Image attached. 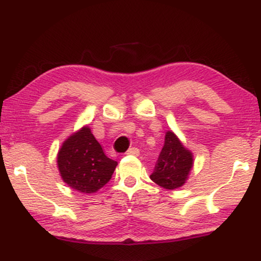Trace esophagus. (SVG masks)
<instances>
[{"instance_id": "obj_1", "label": "esophagus", "mask_w": 261, "mask_h": 261, "mask_svg": "<svg viewBox=\"0 0 261 261\" xmlns=\"http://www.w3.org/2000/svg\"><path fill=\"white\" fill-rule=\"evenodd\" d=\"M126 154H133V155H139L140 154V149L137 147H133L130 148L128 151L126 152Z\"/></svg>"}]
</instances>
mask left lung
I'll use <instances>...</instances> for the list:
<instances>
[{"label":"left lung","instance_id":"8db88e82","mask_svg":"<svg viewBox=\"0 0 261 261\" xmlns=\"http://www.w3.org/2000/svg\"><path fill=\"white\" fill-rule=\"evenodd\" d=\"M193 163V153L184 147L173 131H168L153 173L149 178L162 188L174 190L182 187L188 180Z\"/></svg>","mask_w":261,"mask_h":261}]
</instances>
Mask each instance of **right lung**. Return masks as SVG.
<instances>
[{
  "instance_id": "obj_1",
  "label": "right lung",
  "mask_w": 261,
  "mask_h": 261,
  "mask_svg": "<svg viewBox=\"0 0 261 261\" xmlns=\"http://www.w3.org/2000/svg\"><path fill=\"white\" fill-rule=\"evenodd\" d=\"M118 162L108 158L88 126L71 135L58 153V167L68 187L93 194L112 179Z\"/></svg>"
}]
</instances>
